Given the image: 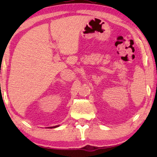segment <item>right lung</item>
<instances>
[{"instance_id": "1", "label": "right lung", "mask_w": 157, "mask_h": 157, "mask_svg": "<svg viewBox=\"0 0 157 157\" xmlns=\"http://www.w3.org/2000/svg\"><path fill=\"white\" fill-rule=\"evenodd\" d=\"M60 125H57V126H51V127H47L48 128H56V127H59Z\"/></svg>"}]
</instances>
